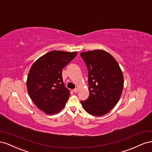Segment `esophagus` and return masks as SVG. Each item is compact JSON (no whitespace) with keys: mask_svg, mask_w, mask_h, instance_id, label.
I'll return each mask as SVG.
<instances>
[{"mask_svg":"<svg viewBox=\"0 0 152 152\" xmlns=\"http://www.w3.org/2000/svg\"><path fill=\"white\" fill-rule=\"evenodd\" d=\"M72 91L75 93H77V92H78V89H77V88H75V89L72 90Z\"/></svg>","mask_w":152,"mask_h":152,"instance_id":"34e87169","label":"esophagus"}]
</instances>
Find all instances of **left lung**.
Segmentation results:
<instances>
[{"label": "left lung", "mask_w": 152, "mask_h": 152, "mask_svg": "<svg viewBox=\"0 0 152 152\" xmlns=\"http://www.w3.org/2000/svg\"><path fill=\"white\" fill-rule=\"evenodd\" d=\"M88 69L89 97L81 101L84 110L91 115L107 113L119 101L124 88V76L118 62L102 50L80 53Z\"/></svg>", "instance_id": "obj_1"}]
</instances>
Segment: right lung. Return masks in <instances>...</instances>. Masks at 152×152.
Here are the masks:
<instances>
[{"mask_svg": "<svg viewBox=\"0 0 152 152\" xmlns=\"http://www.w3.org/2000/svg\"><path fill=\"white\" fill-rule=\"evenodd\" d=\"M76 55V51H51L37 59L30 68L27 80L28 93L45 113H57L66 105L70 92L63 83L62 69Z\"/></svg>", "mask_w": 152, "mask_h": 152, "instance_id": "add662e5", "label": "right lung"}]
</instances>
